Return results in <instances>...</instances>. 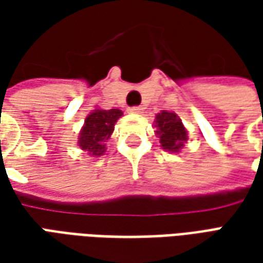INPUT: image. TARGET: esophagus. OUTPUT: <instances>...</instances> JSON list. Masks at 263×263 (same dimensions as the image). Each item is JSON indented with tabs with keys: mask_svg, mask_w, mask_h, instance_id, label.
<instances>
[{
	"mask_svg": "<svg viewBox=\"0 0 263 263\" xmlns=\"http://www.w3.org/2000/svg\"><path fill=\"white\" fill-rule=\"evenodd\" d=\"M142 107H131L129 108V112H132V114H142Z\"/></svg>",
	"mask_w": 263,
	"mask_h": 263,
	"instance_id": "obj_1",
	"label": "esophagus"
}]
</instances>
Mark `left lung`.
<instances>
[{"label": "left lung", "instance_id": "8db88e82", "mask_svg": "<svg viewBox=\"0 0 263 263\" xmlns=\"http://www.w3.org/2000/svg\"><path fill=\"white\" fill-rule=\"evenodd\" d=\"M155 126H156V135L159 138L160 146L167 152L177 154L184 146V143L187 142V129L184 128L182 120L175 112H169L165 109L160 111L156 115Z\"/></svg>", "mask_w": 263, "mask_h": 263}]
</instances>
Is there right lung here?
Masks as SVG:
<instances>
[{"label": "right lung", "mask_w": 263, "mask_h": 263, "mask_svg": "<svg viewBox=\"0 0 263 263\" xmlns=\"http://www.w3.org/2000/svg\"><path fill=\"white\" fill-rule=\"evenodd\" d=\"M122 117L118 108L94 109L84 120L79 134V146L90 156H101L105 152V142L114 131L115 122Z\"/></svg>", "instance_id": "right-lung-1"}]
</instances>
